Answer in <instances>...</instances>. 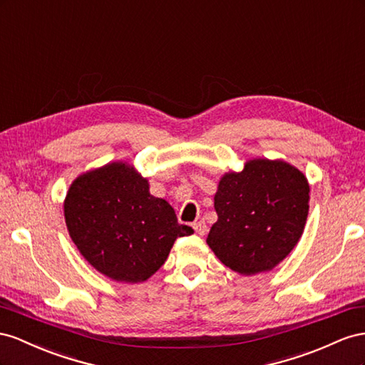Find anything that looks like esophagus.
<instances>
[{"mask_svg":"<svg viewBox=\"0 0 365 365\" xmlns=\"http://www.w3.org/2000/svg\"><path fill=\"white\" fill-rule=\"evenodd\" d=\"M192 227H194V231H195L197 234H199V235H205V234H206V231H207V227H206L205 220L195 222V223L192 225Z\"/></svg>","mask_w":365,"mask_h":365,"instance_id":"esophagus-1","label":"esophagus"}]
</instances>
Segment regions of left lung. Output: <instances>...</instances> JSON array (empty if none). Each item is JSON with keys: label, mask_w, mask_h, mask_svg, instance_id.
<instances>
[{"label": "left lung", "mask_w": 365, "mask_h": 365, "mask_svg": "<svg viewBox=\"0 0 365 365\" xmlns=\"http://www.w3.org/2000/svg\"><path fill=\"white\" fill-rule=\"evenodd\" d=\"M304 174L283 160L254 159L227 173L214 197L218 220L206 243L220 262L242 275L274 269L303 235L309 214Z\"/></svg>", "instance_id": "8db88e82"}]
</instances>
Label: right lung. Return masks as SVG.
Returning a JSON list of instances; mask_svg holds the SVG:
<instances>
[{"instance_id":"obj_1","label":"right lung","mask_w":365,"mask_h":365,"mask_svg":"<svg viewBox=\"0 0 365 365\" xmlns=\"http://www.w3.org/2000/svg\"><path fill=\"white\" fill-rule=\"evenodd\" d=\"M68 234L87 262L114 281L140 283L166 262L179 225L173 206L150 194L133 166L113 162L81 174L64 200Z\"/></svg>"}]
</instances>
